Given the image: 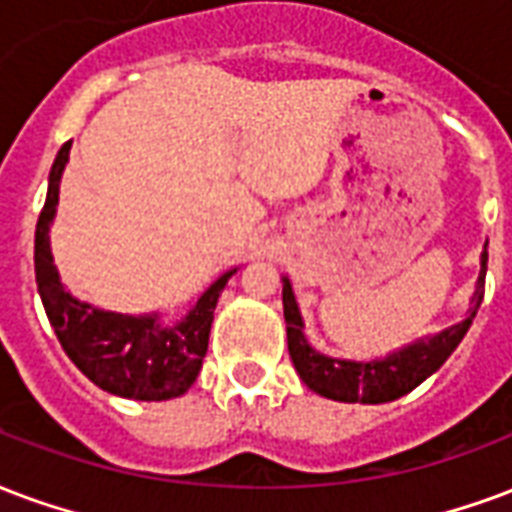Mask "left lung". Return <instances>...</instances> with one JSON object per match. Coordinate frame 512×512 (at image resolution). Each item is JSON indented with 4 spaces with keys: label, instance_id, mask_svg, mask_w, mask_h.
<instances>
[{
    "label": "left lung",
    "instance_id": "1",
    "mask_svg": "<svg viewBox=\"0 0 512 512\" xmlns=\"http://www.w3.org/2000/svg\"><path fill=\"white\" fill-rule=\"evenodd\" d=\"M486 266L488 252L480 257V276L475 295H472V306H469L467 320L453 325L448 331L437 333L434 339H420L407 350L393 352L385 361H336L328 355H320L317 350L309 347L304 339V323H301V312L295 304V295L290 282L285 279L282 287V304H285V323H287V350L293 358L295 369L301 374V380L320 396H328L333 401H361V404H382V401H393L418 388L420 382L437 372L442 363L448 361L450 352L456 350L458 342L464 339L469 325L475 320L480 309L483 293H486Z\"/></svg>",
    "mask_w": 512,
    "mask_h": 512
}]
</instances>
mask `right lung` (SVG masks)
I'll use <instances>...</instances> for the list:
<instances>
[{"mask_svg":"<svg viewBox=\"0 0 512 512\" xmlns=\"http://www.w3.org/2000/svg\"><path fill=\"white\" fill-rule=\"evenodd\" d=\"M70 143L73 140H67L56 154L48 176V198L34 230V276L45 314L54 325L56 339L62 342L67 358L102 391L138 401L181 396L189 391L203 366L214 309L233 271L219 276L200 295L192 312L173 328H160L157 314L130 317L102 312L64 293L51 257L48 230L59 203V179L70 160Z\"/></svg>","mask_w":512,"mask_h":512,"instance_id":"obj_1","label":"right lung"}]
</instances>
